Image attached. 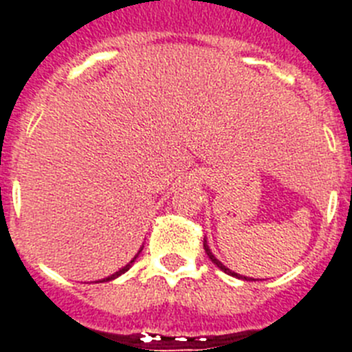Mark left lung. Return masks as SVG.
<instances>
[{
	"mask_svg": "<svg viewBox=\"0 0 352 352\" xmlns=\"http://www.w3.org/2000/svg\"><path fill=\"white\" fill-rule=\"evenodd\" d=\"M204 250H206L207 256H209L210 261H212L214 264H216V265H218L219 269H221L223 273L230 274V276H234V278H241V280H248V278H246V276H243V274H237V273H234V271H232V269H228L227 265H225V264H221V262H219L218 258H216V256L212 255V252H210V248H209V244H207V239H206V237H204Z\"/></svg>",
	"mask_w": 352,
	"mask_h": 352,
	"instance_id": "1",
	"label": "left lung"
}]
</instances>
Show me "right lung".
Wrapping results in <instances>:
<instances>
[{
    "instance_id": "obj_1",
    "label": "right lung",
    "mask_w": 352,
    "mask_h": 352,
    "mask_svg": "<svg viewBox=\"0 0 352 352\" xmlns=\"http://www.w3.org/2000/svg\"><path fill=\"white\" fill-rule=\"evenodd\" d=\"M142 250H143V248H142ZM142 250H140V252H142ZM140 252L136 253V255H134V258H133V261L129 262V264H127V265H124V267H122V269H118L117 273H113L111 276H108V278H104V280H100V282H111V280H115V278H118V276H120V274H124L125 271H129V267H131V265H133V262L136 261V258H138Z\"/></svg>"
}]
</instances>
